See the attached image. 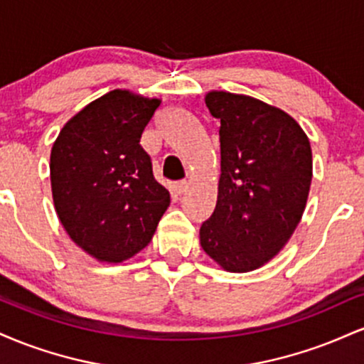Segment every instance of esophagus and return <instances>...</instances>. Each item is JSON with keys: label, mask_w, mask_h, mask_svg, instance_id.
<instances>
[{"label": "esophagus", "mask_w": 364, "mask_h": 364, "mask_svg": "<svg viewBox=\"0 0 364 364\" xmlns=\"http://www.w3.org/2000/svg\"><path fill=\"white\" fill-rule=\"evenodd\" d=\"M186 190H188V181H178V183H174V191H176L178 195H183Z\"/></svg>", "instance_id": "34e87169"}]
</instances>
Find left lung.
Listing matches in <instances>:
<instances>
[{"label": "left lung", "mask_w": 364, "mask_h": 364, "mask_svg": "<svg viewBox=\"0 0 364 364\" xmlns=\"http://www.w3.org/2000/svg\"><path fill=\"white\" fill-rule=\"evenodd\" d=\"M205 104L220 121V178L200 245L228 272H250L281 252L301 220L310 140L289 114L248 95L214 90Z\"/></svg>", "instance_id": "obj_1"}]
</instances>
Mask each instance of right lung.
Returning <instances> with one entry per match:
<instances>
[{
	"instance_id": "right-lung-1",
	"label": "right lung",
	"mask_w": 364,
	"mask_h": 364,
	"mask_svg": "<svg viewBox=\"0 0 364 364\" xmlns=\"http://www.w3.org/2000/svg\"><path fill=\"white\" fill-rule=\"evenodd\" d=\"M159 99L111 90L73 116L51 150L56 214L83 252L107 263L152 240L171 196L152 173L140 139Z\"/></svg>"
}]
</instances>
